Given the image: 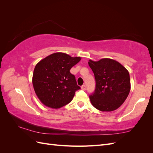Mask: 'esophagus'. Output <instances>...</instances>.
Instances as JSON below:
<instances>
[{
	"label": "esophagus",
	"instance_id": "esophagus-1",
	"mask_svg": "<svg viewBox=\"0 0 153 153\" xmlns=\"http://www.w3.org/2000/svg\"><path fill=\"white\" fill-rule=\"evenodd\" d=\"M81 89H82V90H84V91H85V89H86V86L85 85H83L82 87H81Z\"/></svg>",
	"mask_w": 153,
	"mask_h": 153
}]
</instances>
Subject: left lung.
Segmentation results:
<instances>
[{
    "label": "left lung",
    "instance_id": "1",
    "mask_svg": "<svg viewBox=\"0 0 153 153\" xmlns=\"http://www.w3.org/2000/svg\"><path fill=\"white\" fill-rule=\"evenodd\" d=\"M88 64L96 83L94 92L89 96L92 105L102 112L117 109L131 89L128 71L119 62L108 58L98 61L89 60Z\"/></svg>",
    "mask_w": 153,
    "mask_h": 153
}]
</instances>
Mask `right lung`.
<instances>
[{
	"label": "right lung",
	"mask_w": 153,
	"mask_h": 153,
	"mask_svg": "<svg viewBox=\"0 0 153 153\" xmlns=\"http://www.w3.org/2000/svg\"><path fill=\"white\" fill-rule=\"evenodd\" d=\"M81 60L66 53L51 54L36 64L32 76L36 94L45 106L59 108L70 103L75 92L80 89L71 68Z\"/></svg>",
	"instance_id": "right-lung-1"
}]
</instances>
